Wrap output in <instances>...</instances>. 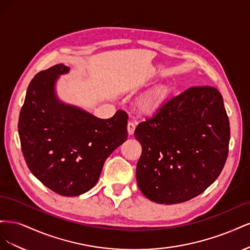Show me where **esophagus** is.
Segmentation results:
<instances>
[{"instance_id":"1","label":"esophagus","mask_w":250,"mask_h":250,"mask_svg":"<svg viewBox=\"0 0 250 250\" xmlns=\"http://www.w3.org/2000/svg\"><path fill=\"white\" fill-rule=\"evenodd\" d=\"M134 129H135V125L133 122H131V121H129L127 124V130H128V133L129 134H133L134 132Z\"/></svg>"}]
</instances>
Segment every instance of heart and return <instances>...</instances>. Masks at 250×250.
Segmentation results:
<instances>
[{
	"label": "heart",
	"instance_id": "heart-1",
	"mask_svg": "<svg viewBox=\"0 0 250 250\" xmlns=\"http://www.w3.org/2000/svg\"><path fill=\"white\" fill-rule=\"evenodd\" d=\"M169 94V89L167 87H160L152 93L149 94L146 98H144L141 106L145 111H153L161 106V104L166 100Z\"/></svg>",
	"mask_w": 250,
	"mask_h": 250
}]
</instances>
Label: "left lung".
I'll return each mask as SVG.
<instances>
[{
    "label": "left lung",
    "instance_id": "obj_1",
    "mask_svg": "<svg viewBox=\"0 0 250 250\" xmlns=\"http://www.w3.org/2000/svg\"><path fill=\"white\" fill-rule=\"evenodd\" d=\"M137 165L141 192L163 204L181 203L214 183L229 155V120L218 89L191 86L140 123Z\"/></svg>",
    "mask_w": 250,
    "mask_h": 250
}]
</instances>
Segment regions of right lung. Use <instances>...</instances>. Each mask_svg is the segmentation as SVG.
I'll list each match as a JSON object with an SVG mask.
<instances>
[{
    "label": "right lung",
    "instance_id": "right-lung-1",
    "mask_svg": "<svg viewBox=\"0 0 250 250\" xmlns=\"http://www.w3.org/2000/svg\"><path fill=\"white\" fill-rule=\"evenodd\" d=\"M67 71L56 64L35 75L18 127L21 152L33 175L59 195L78 196L97 184L104 162L126 141L128 115L119 109L103 120L59 102L54 84Z\"/></svg>",
    "mask_w": 250,
    "mask_h": 250
}]
</instances>
